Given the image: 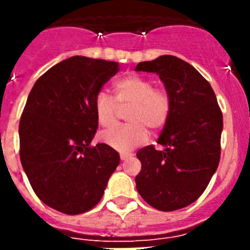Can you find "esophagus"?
Instances as JSON below:
<instances>
[{
  "mask_svg": "<svg viewBox=\"0 0 250 250\" xmlns=\"http://www.w3.org/2000/svg\"><path fill=\"white\" fill-rule=\"evenodd\" d=\"M133 154L132 153H121V160L122 161H127L128 158H131Z\"/></svg>",
  "mask_w": 250,
  "mask_h": 250,
  "instance_id": "obj_1",
  "label": "esophagus"
}]
</instances>
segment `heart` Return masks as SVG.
<instances>
[{
  "label": "heart",
  "instance_id": "obj_1",
  "mask_svg": "<svg viewBox=\"0 0 250 250\" xmlns=\"http://www.w3.org/2000/svg\"><path fill=\"white\" fill-rule=\"evenodd\" d=\"M113 97L100 92L94 101V111L100 125L109 128L117 125L119 109L129 107L125 119L128 125L100 133L104 144L127 152L148 139V129L158 131L166 125L170 114V97L164 89H157L150 79L128 75L114 83Z\"/></svg>",
  "mask_w": 250,
  "mask_h": 250
}]
</instances>
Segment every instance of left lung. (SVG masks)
Listing matches in <instances>:
<instances>
[{
	"label": "left lung",
	"mask_w": 250,
	"mask_h": 250,
	"mask_svg": "<svg viewBox=\"0 0 250 250\" xmlns=\"http://www.w3.org/2000/svg\"><path fill=\"white\" fill-rule=\"evenodd\" d=\"M135 71L156 72L170 97V114L158 144L137 152L141 171L137 192L161 211H174L197 200L215 174L221 158L223 117L209 82L174 56L140 62Z\"/></svg>",
	"instance_id": "left-lung-1"
}]
</instances>
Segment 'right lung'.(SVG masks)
<instances>
[{
	"instance_id": "add662e5",
	"label": "right lung",
	"mask_w": 250,
	"mask_h": 250,
	"mask_svg": "<svg viewBox=\"0 0 250 250\" xmlns=\"http://www.w3.org/2000/svg\"><path fill=\"white\" fill-rule=\"evenodd\" d=\"M119 71L117 62L75 56L40 76L19 123L21 162L41 201L61 213H85L101 200L119 165L117 150L92 146L94 101Z\"/></svg>"
}]
</instances>
